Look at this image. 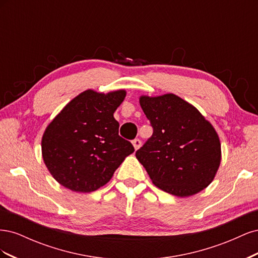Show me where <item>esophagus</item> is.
Returning <instances> with one entry per match:
<instances>
[{"instance_id": "esophagus-1", "label": "esophagus", "mask_w": 258, "mask_h": 258, "mask_svg": "<svg viewBox=\"0 0 258 258\" xmlns=\"http://www.w3.org/2000/svg\"><path fill=\"white\" fill-rule=\"evenodd\" d=\"M141 144H142V142L140 141L139 139H135L134 141H132V145H134V147H135V150H136V151H137V150H139L140 146H141Z\"/></svg>"}]
</instances>
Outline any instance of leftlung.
Masks as SVG:
<instances>
[{
    "instance_id": "1",
    "label": "left lung",
    "mask_w": 258,
    "mask_h": 258,
    "mask_svg": "<svg viewBox=\"0 0 258 258\" xmlns=\"http://www.w3.org/2000/svg\"><path fill=\"white\" fill-rule=\"evenodd\" d=\"M139 101L154 134L136 156L153 184L176 197L207 188L222 159L220 138L212 123L174 93L141 96Z\"/></svg>"
}]
</instances>
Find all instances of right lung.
Instances as JSON below:
<instances>
[{
    "instance_id": "right-lung-1",
    "label": "right lung",
    "mask_w": 258,
    "mask_h": 258,
    "mask_svg": "<svg viewBox=\"0 0 258 258\" xmlns=\"http://www.w3.org/2000/svg\"><path fill=\"white\" fill-rule=\"evenodd\" d=\"M126 90H85L46 127L42 156L52 177L66 188L91 192L110 182L124 158L135 152L118 135L114 113Z\"/></svg>"
}]
</instances>
